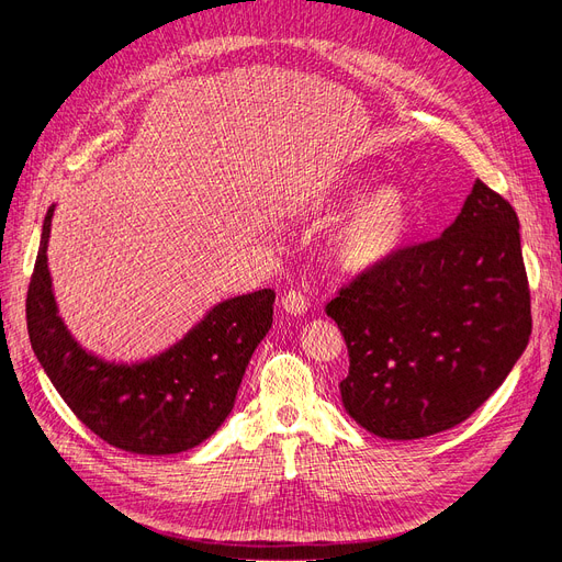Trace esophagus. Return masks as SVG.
<instances>
[{
    "mask_svg": "<svg viewBox=\"0 0 562 562\" xmlns=\"http://www.w3.org/2000/svg\"><path fill=\"white\" fill-rule=\"evenodd\" d=\"M281 307H283L288 314L302 316L304 312H307V307H310V300H307V295L300 293V291H288V293L281 297Z\"/></svg>",
    "mask_w": 562,
    "mask_h": 562,
    "instance_id": "obj_1",
    "label": "esophagus"
}]
</instances>
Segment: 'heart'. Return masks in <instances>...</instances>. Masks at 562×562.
<instances>
[{"mask_svg":"<svg viewBox=\"0 0 562 562\" xmlns=\"http://www.w3.org/2000/svg\"><path fill=\"white\" fill-rule=\"evenodd\" d=\"M363 180L345 178L314 201L312 211L333 215L363 192ZM415 203L403 187L384 184L356 203L342 227L337 229L330 252L337 269L347 274H368L386 265L405 246L413 227Z\"/></svg>","mask_w":562,"mask_h":562,"instance_id":"1","label":"heart"}]
</instances>
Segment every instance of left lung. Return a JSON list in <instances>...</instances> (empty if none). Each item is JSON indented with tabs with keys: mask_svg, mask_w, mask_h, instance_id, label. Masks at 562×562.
Segmentation results:
<instances>
[{
	"mask_svg": "<svg viewBox=\"0 0 562 562\" xmlns=\"http://www.w3.org/2000/svg\"><path fill=\"white\" fill-rule=\"evenodd\" d=\"M520 225L483 180L438 239L339 288L326 314L349 351L345 411L370 434L415 440L471 417L532 333Z\"/></svg>",
	"mask_w": 562,
	"mask_h": 562,
	"instance_id": "8db88e82",
	"label": "left lung"
}]
</instances>
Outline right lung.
<instances>
[{"label":"right lung","mask_w":562,"mask_h":562,"mask_svg":"<svg viewBox=\"0 0 562 562\" xmlns=\"http://www.w3.org/2000/svg\"><path fill=\"white\" fill-rule=\"evenodd\" d=\"M42 244L27 288V333L50 384L105 443L135 454L196 448L232 413L250 356L271 328L274 291L215 304L178 345L143 363H108L77 345L58 316Z\"/></svg>","instance_id":"right-lung-1"}]
</instances>
